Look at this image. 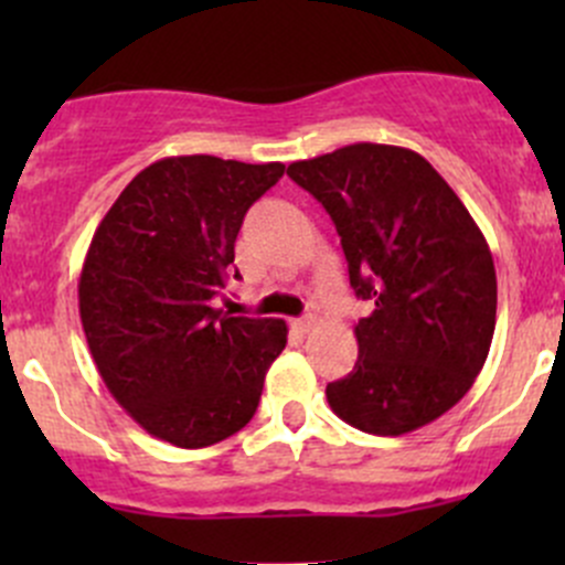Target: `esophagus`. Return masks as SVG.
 Masks as SVG:
<instances>
[{
	"instance_id": "esophagus-1",
	"label": "esophagus",
	"mask_w": 565,
	"mask_h": 565,
	"mask_svg": "<svg viewBox=\"0 0 565 565\" xmlns=\"http://www.w3.org/2000/svg\"><path fill=\"white\" fill-rule=\"evenodd\" d=\"M317 324V319L311 317V315H306V317H298V319H292V328L298 330V333H309L311 328H315Z\"/></svg>"
}]
</instances>
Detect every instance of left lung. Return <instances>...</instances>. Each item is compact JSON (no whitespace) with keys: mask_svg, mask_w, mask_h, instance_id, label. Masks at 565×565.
<instances>
[{"mask_svg":"<svg viewBox=\"0 0 565 565\" xmlns=\"http://www.w3.org/2000/svg\"><path fill=\"white\" fill-rule=\"evenodd\" d=\"M287 174L333 218L358 298V361L328 383L330 409L355 429L407 435L476 383L498 315L492 250L454 188L418 152L341 147Z\"/></svg>","mask_w":565,"mask_h":565,"instance_id":"obj_1","label":"left lung"}]
</instances>
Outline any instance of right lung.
I'll list each match as a JSON object with an SVG mask.
<instances>
[{
	"label": "right lung",
	"instance_id": "add662e5",
	"mask_svg": "<svg viewBox=\"0 0 565 565\" xmlns=\"http://www.w3.org/2000/svg\"><path fill=\"white\" fill-rule=\"evenodd\" d=\"M281 174L284 163L163 158L95 230L78 278L84 335L106 388L158 440L204 448L254 418L287 322L230 317L213 298L248 207Z\"/></svg>",
	"mask_w": 565,
	"mask_h": 565
}]
</instances>
